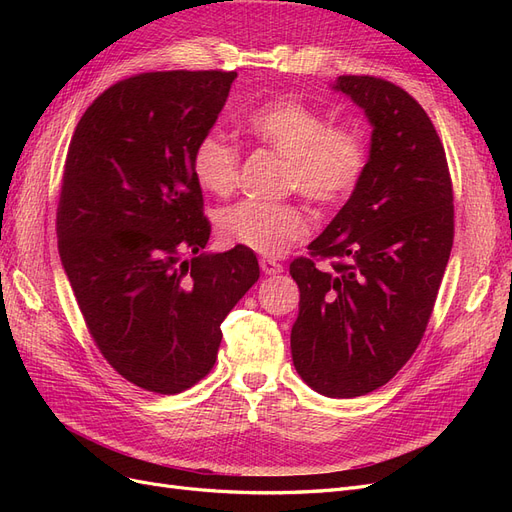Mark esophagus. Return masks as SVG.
<instances>
[{"label": "esophagus", "mask_w": 512, "mask_h": 512, "mask_svg": "<svg viewBox=\"0 0 512 512\" xmlns=\"http://www.w3.org/2000/svg\"><path fill=\"white\" fill-rule=\"evenodd\" d=\"M260 269H262V273H265V275H277V273L284 271V267L280 265V262H275L271 258H262L260 260Z\"/></svg>", "instance_id": "esophagus-1"}]
</instances>
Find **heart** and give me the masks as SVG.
Segmentation results:
<instances>
[{"label":"heart","mask_w":512,"mask_h":512,"mask_svg":"<svg viewBox=\"0 0 512 512\" xmlns=\"http://www.w3.org/2000/svg\"><path fill=\"white\" fill-rule=\"evenodd\" d=\"M245 130L286 160L284 188L299 192L318 211H331L359 188L367 168V143L359 130L331 126L316 108L299 100H277L256 108ZM239 149L220 134L194 145L190 166L196 183L213 196H228L239 181ZM226 243L262 256H282L305 239L309 220L297 203L241 200L218 215Z\"/></svg>","instance_id":"1"}]
</instances>
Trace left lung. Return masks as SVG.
I'll use <instances>...</instances> for the list:
<instances>
[{"label": "left lung", "instance_id": "1", "mask_svg": "<svg viewBox=\"0 0 512 512\" xmlns=\"http://www.w3.org/2000/svg\"><path fill=\"white\" fill-rule=\"evenodd\" d=\"M335 89L374 126L359 188L309 256L290 262L299 318L290 333L299 376L327 397L380 389L421 344L455 237L453 181L429 115L376 76H339ZM330 260L320 270L317 262Z\"/></svg>", "mask_w": 512, "mask_h": 512}]
</instances>
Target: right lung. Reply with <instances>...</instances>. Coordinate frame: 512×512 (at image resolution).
Returning <instances> with one entry per match:
<instances>
[{
  "label": "right lung",
  "mask_w": 512,
  "mask_h": 512,
  "mask_svg": "<svg viewBox=\"0 0 512 512\" xmlns=\"http://www.w3.org/2000/svg\"><path fill=\"white\" fill-rule=\"evenodd\" d=\"M235 79L224 70L134 74L89 104L68 147L61 265L108 365L151 393L175 395L209 374L220 324L260 277L247 247L203 254L211 224L190 166Z\"/></svg>",
  "instance_id": "1"
}]
</instances>
